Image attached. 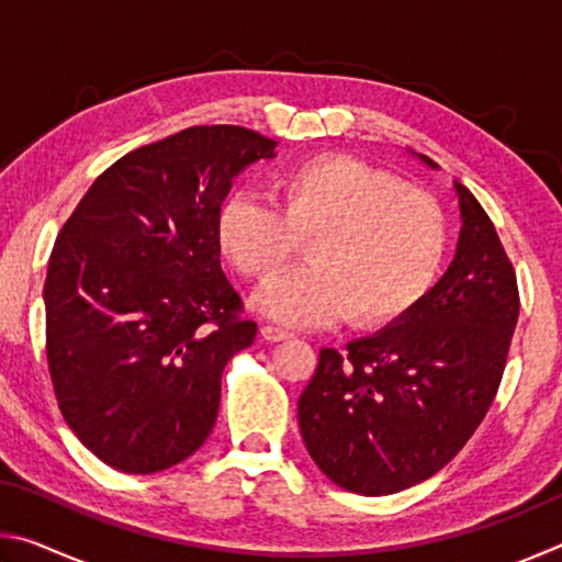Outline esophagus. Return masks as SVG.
<instances>
[{
    "instance_id": "1",
    "label": "esophagus",
    "mask_w": 562,
    "mask_h": 562,
    "mask_svg": "<svg viewBox=\"0 0 562 562\" xmlns=\"http://www.w3.org/2000/svg\"><path fill=\"white\" fill-rule=\"evenodd\" d=\"M260 335H262V339H268V341H284V339L292 337V331H284V329H280V327L265 325V327L260 329Z\"/></svg>"
}]
</instances>
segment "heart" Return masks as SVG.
Instances as JSON below:
<instances>
[{
  "label": "heart",
  "mask_w": 562,
  "mask_h": 562,
  "mask_svg": "<svg viewBox=\"0 0 562 562\" xmlns=\"http://www.w3.org/2000/svg\"><path fill=\"white\" fill-rule=\"evenodd\" d=\"M274 205L235 193L215 217L217 247L252 280H270L307 240L312 262L270 282L255 304L292 327L349 315L384 327L416 310L439 280L449 231L424 190L355 156H317L274 178Z\"/></svg>",
  "instance_id": "obj_1"
}]
</instances>
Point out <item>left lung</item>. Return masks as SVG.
<instances>
[{
    "label": "left lung",
    "instance_id": "left-lung-1",
    "mask_svg": "<svg viewBox=\"0 0 562 562\" xmlns=\"http://www.w3.org/2000/svg\"><path fill=\"white\" fill-rule=\"evenodd\" d=\"M453 190L463 225L443 278L376 335L322 349L297 402L312 461L359 496H389L441 471L479 429L506 369L516 272L471 190L456 180Z\"/></svg>",
    "mask_w": 562,
    "mask_h": 562
}]
</instances>
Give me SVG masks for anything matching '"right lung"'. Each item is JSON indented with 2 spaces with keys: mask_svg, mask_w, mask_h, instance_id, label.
<instances>
[{
  "mask_svg": "<svg viewBox=\"0 0 562 562\" xmlns=\"http://www.w3.org/2000/svg\"><path fill=\"white\" fill-rule=\"evenodd\" d=\"M274 140L193 126L119 158L56 237L44 282L56 402L87 449L156 473L211 436L221 376L258 325L221 268L215 217Z\"/></svg>",
  "mask_w": 562,
  "mask_h": 562,
  "instance_id": "obj_1",
  "label": "right lung"
}]
</instances>
